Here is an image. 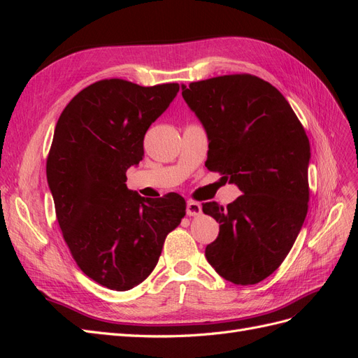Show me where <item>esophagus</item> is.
Segmentation results:
<instances>
[{
  "label": "esophagus",
  "mask_w": 358,
  "mask_h": 358,
  "mask_svg": "<svg viewBox=\"0 0 358 358\" xmlns=\"http://www.w3.org/2000/svg\"><path fill=\"white\" fill-rule=\"evenodd\" d=\"M187 215L188 216H199V215H201V204L197 203V201L189 200L187 203Z\"/></svg>",
  "instance_id": "obj_1"
}]
</instances>
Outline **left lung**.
Returning a JSON list of instances; mask_svg holds the SVG:
<instances>
[{"label": "left lung", "mask_w": 358, "mask_h": 358, "mask_svg": "<svg viewBox=\"0 0 358 358\" xmlns=\"http://www.w3.org/2000/svg\"><path fill=\"white\" fill-rule=\"evenodd\" d=\"M182 96L208 133L206 167L242 191L227 208L203 204L220 224L206 258L233 284L262 282L282 264L308 213L305 128L285 96L252 74L182 85Z\"/></svg>", "instance_id": "8db88e82"}]
</instances>
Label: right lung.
Instances as JSON below:
<instances>
[{
    "mask_svg": "<svg viewBox=\"0 0 358 358\" xmlns=\"http://www.w3.org/2000/svg\"><path fill=\"white\" fill-rule=\"evenodd\" d=\"M178 92V83L104 79L76 95L57 122L46 162L57 220L76 264L109 289L142 284L185 216L179 194L145 199L125 185L127 170L143 159L148 128Z\"/></svg>",
    "mask_w": 358,
    "mask_h": 358,
    "instance_id": "add662e5",
    "label": "right lung"
}]
</instances>
